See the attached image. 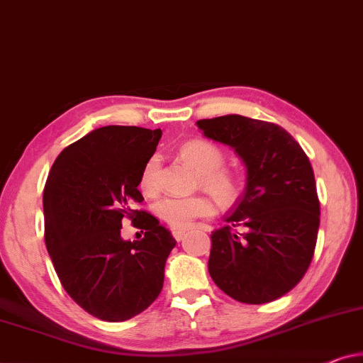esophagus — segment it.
<instances>
[{"label":"esophagus","instance_id":"esophagus-1","mask_svg":"<svg viewBox=\"0 0 363 363\" xmlns=\"http://www.w3.org/2000/svg\"><path fill=\"white\" fill-rule=\"evenodd\" d=\"M184 235H186V232H184V230H172V237H174L177 242L184 238Z\"/></svg>","mask_w":363,"mask_h":363}]
</instances>
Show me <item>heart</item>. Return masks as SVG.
Wrapping results in <instances>:
<instances>
[{
    "label": "heart",
    "instance_id": "heart-1",
    "mask_svg": "<svg viewBox=\"0 0 363 363\" xmlns=\"http://www.w3.org/2000/svg\"><path fill=\"white\" fill-rule=\"evenodd\" d=\"M179 155L189 166L201 174V186L220 203L230 207L240 197V179L225 164V155L213 143L207 140H192L184 143ZM161 162L157 156H151L143 166L140 189L147 197L160 192ZM156 216L174 230L189 228L199 218H208L216 212L213 201L206 194L191 197H162L155 206Z\"/></svg>",
    "mask_w": 363,
    "mask_h": 363
}]
</instances>
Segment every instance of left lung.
<instances>
[{
	"label": "left lung",
	"mask_w": 363,
	"mask_h": 363,
	"mask_svg": "<svg viewBox=\"0 0 363 363\" xmlns=\"http://www.w3.org/2000/svg\"><path fill=\"white\" fill-rule=\"evenodd\" d=\"M199 130L232 146L247 166V189L227 225L212 232L208 273L245 304L281 298L308 272L318 242L320 206L314 171L299 143L269 121L225 115ZM243 228V234L233 232Z\"/></svg>",
	"instance_id": "obj_1"
}]
</instances>
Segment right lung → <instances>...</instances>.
Here are the masks:
<instances>
[{"instance_id": "add662e5", "label": "right lung", "mask_w": 363, "mask_h": 363, "mask_svg": "<svg viewBox=\"0 0 363 363\" xmlns=\"http://www.w3.org/2000/svg\"><path fill=\"white\" fill-rule=\"evenodd\" d=\"M161 130L101 126L57 156L44 187V238L55 273L82 309L108 323L131 319L155 303L176 240L143 202L140 176ZM130 218L145 237L121 238Z\"/></svg>"}]
</instances>
